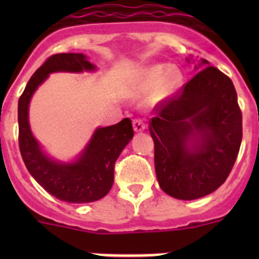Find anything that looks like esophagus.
<instances>
[{"label": "esophagus", "mask_w": 259, "mask_h": 259, "mask_svg": "<svg viewBox=\"0 0 259 259\" xmlns=\"http://www.w3.org/2000/svg\"><path fill=\"white\" fill-rule=\"evenodd\" d=\"M132 124H134L135 132H143L146 127L143 119H135L134 122H132Z\"/></svg>", "instance_id": "esophagus-1"}]
</instances>
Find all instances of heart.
<instances>
[{"label": "heart", "instance_id": "b5f03b06", "mask_svg": "<svg viewBox=\"0 0 259 259\" xmlns=\"http://www.w3.org/2000/svg\"><path fill=\"white\" fill-rule=\"evenodd\" d=\"M183 80L179 68L154 65L146 68L141 75L137 93H148L157 88L159 97H168L178 91Z\"/></svg>", "mask_w": 259, "mask_h": 259}]
</instances>
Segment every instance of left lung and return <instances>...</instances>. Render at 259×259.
<instances>
[{"label": "left lung", "mask_w": 259, "mask_h": 259, "mask_svg": "<svg viewBox=\"0 0 259 259\" xmlns=\"http://www.w3.org/2000/svg\"><path fill=\"white\" fill-rule=\"evenodd\" d=\"M202 67L182 91L158 104L150 119L157 180L178 200L218 189L241 145L242 115L232 80L206 59L196 68Z\"/></svg>", "instance_id": "obj_1"}]
</instances>
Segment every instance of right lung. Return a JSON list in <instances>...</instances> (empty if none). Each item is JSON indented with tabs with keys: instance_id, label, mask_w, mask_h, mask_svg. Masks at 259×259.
Listing matches in <instances>:
<instances>
[{
	"instance_id": "add662e5",
	"label": "right lung",
	"mask_w": 259,
	"mask_h": 259,
	"mask_svg": "<svg viewBox=\"0 0 259 259\" xmlns=\"http://www.w3.org/2000/svg\"><path fill=\"white\" fill-rule=\"evenodd\" d=\"M96 66L81 53H61L49 57L32 75L18 102L19 149L33 179L61 201L87 203L101 200L113 187L114 166L131 139L132 122L124 118L109 127H98L84 150L72 162H59L42 150L29 127L28 107L38 85L53 72L95 71Z\"/></svg>"
}]
</instances>
